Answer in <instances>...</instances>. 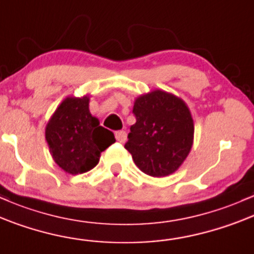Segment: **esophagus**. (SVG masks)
<instances>
[{"instance_id": "34e87169", "label": "esophagus", "mask_w": 254, "mask_h": 254, "mask_svg": "<svg viewBox=\"0 0 254 254\" xmlns=\"http://www.w3.org/2000/svg\"><path fill=\"white\" fill-rule=\"evenodd\" d=\"M115 138L119 142H125L127 140V133L125 130H118L115 132Z\"/></svg>"}]
</instances>
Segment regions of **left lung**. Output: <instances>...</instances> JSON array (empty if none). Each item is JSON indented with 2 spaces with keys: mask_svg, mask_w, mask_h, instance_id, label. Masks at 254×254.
<instances>
[{
  "mask_svg": "<svg viewBox=\"0 0 254 254\" xmlns=\"http://www.w3.org/2000/svg\"><path fill=\"white\" fill-rule=\"evenodd\" d=\"M136 122L130 126L125 145L136 167L153 178L175 173L189 156L194 124L180 97L155 90L136 97L133 107Z\"/></svg>",
  "mask_w": 254,
  "mask_h": 254,
  "instance_id": "obj_1",
  "label": "left lung"
}]
</instances>
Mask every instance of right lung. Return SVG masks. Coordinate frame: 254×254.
Instances as JSON below:
<instances>
[{
	"label": "right lung",
	"mask_w": 254,
	"mask_h": 254,
	"mask_svg": "<svg viewBox=\"0 0 254 254\" xmlns=\"http://www.w3.org/2000/svg\"><path fill=\"white\" fill-rule=\"evenodd\" d=\"M89 103V96L67 97L45 127L54 162L72 175L95 168L101 153L115 142L114 133L99 126L98 119L91 115Z\"/></svg>",
	"instance_id": "right-lung-1"
}]
</instances>
